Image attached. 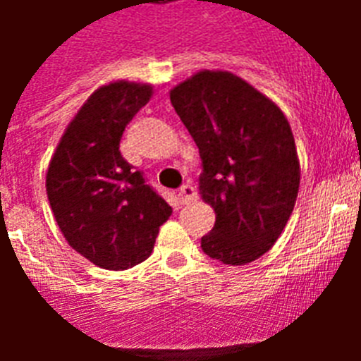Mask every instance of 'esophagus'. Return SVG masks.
Segmentation results:
<instances>
[{
    "instance_id": "34e87169",
    "label": "esophagus",
    "mask_w": 361,
    "mask_h": 361,
    "mask_svg": "<svg viewBox=\"0 0 361 361\" xmlns=\"http://www.w3.org/2000/svg\"><path fill=\"white\" fill-rule=\"evenodd\" d=\"M178 198H180L181 204H189L192 200H197V189L192 185H183L178 191Z\"/></svg>"
}]
</instances>
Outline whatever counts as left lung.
<instances>
[{
    "label": "left lung",
    "instance_id": "8db88e82",
    "mask_svg": "<svg viewBox=\"0 0 361 361\" xmlns=\"http://www.w3.org/2000/svg\"><path fill=\"white\" fill-rule=\"evenodd\" d=\"M170 103L197 142L198 191L215 212L202 251L243 266L271 249L300 189V159L283 110L228 71H198L170 90Z\"/></svg>",
    "mask_w": 361,
    "mask_h": 361
}]
</instances>
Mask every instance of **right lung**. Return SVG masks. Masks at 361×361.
I'll list each match as a JSON object with an SVG mask.
<instances>
[{"mask_svg":"<svg viewBox=\"0 0 361 361\" xmlns=\"http://www.w3.org/2000/svg\"><path fill=\"white\" fill-rule=\"evenodd\" d=\"M152 84L116 80L97 87L67 125L47 172L59 231L99 268L127 269L153 251L172 208L121 157L120 140L152 99Z\"/></svg>","mask_w":361,"mask_h":361,"instance_id":"obj_1","label":"right lung"}]
</instances>
